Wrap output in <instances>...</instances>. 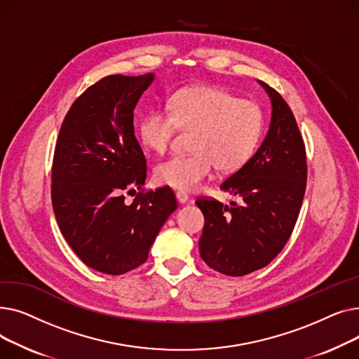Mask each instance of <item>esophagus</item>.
I'll list each match as a JSON object with an SVG mask.
<instances>
[{
	"instance_id": "1",
	"label": "esophagus",
	"mask_w": 359,
	"mask_h": 359,
	"mask_svg": "<svg viewBox=\"0 0 359 359\" xmlns=\"http://www.w3.org/2000/svg\"><path fill=\"white\" fill-rule=\"evenodd\" d=\"M176 198H177V201H179L180 203H186L187 201H189V195H187L186 192H182V191H179V192L176 194Z\"/></svg>"
}]
</instances>
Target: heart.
I'll list each match as a JSON object with an SVG mask.
<instances>
[{"label": "heart", "mask_w": 359, "mask_h": 359, "mask_svg": "<svg viewBox=\"0 0 359 359\" xmlns=\"http://www.w3.org/2000/svg\"><path fill=\"white\" fill-rule=\"evenodd\" d=\"M195 130L191 156H175L154 168L156 180L180 191H194L208 179L215 165L236 172L260 144L265 115L262 107L214 86H192L176 91L168 109L156 107L142 116L138 135L144 147L164 153L177 130Z\"/></svg>", "instance_id": "obj_1"}]
</instances>
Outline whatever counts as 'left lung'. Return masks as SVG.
Instances as JSON below:
<instances>
[{
  "mask_svg": "<svg viewBox=\"0 0 359 359\" xmlns=\"http://www.w3.org/2000/svg\"><path fill=\"white\" fill-rule=\"evenodd\" d=\"M259 84L272 103L269 130L253 157L219 186L240 203L196 199L205 217L201 257L229 276L248 275L276 257L291 237L306 192V147L295 118L276 90Z\"/></svg>",
  "mask_w": 359,
  "mask_h": 359,
  "instance_id": "obj_1",
  "label": "left lung"
}]
</instances>
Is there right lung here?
<instances>
[{
	"instance_id": "obj_1",
	"label": "right lung",
	"mask_w": 359,
	"mask_h": 359,
	"mask_svg": "<svg viewBox=\"0 0 359 359\" xmlns=\"http://www.w3.org/2000/svg\"><path fill=\"white\" fill-rule=\"evenodd\" d=\"M154 74L107 75L75 100L61 125L52 164V206L60 230L87 266L107 275L138 268L177 208L172 189H141L147 163L134 109Z\"/></svg>"
}]
</instances>
